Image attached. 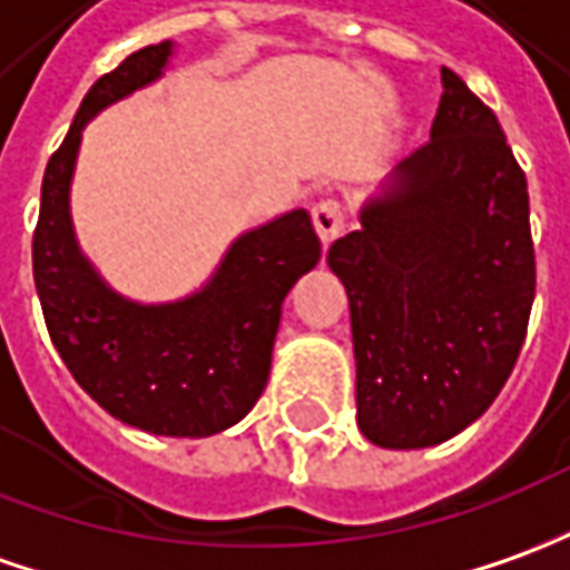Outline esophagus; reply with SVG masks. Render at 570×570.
<instances>
[{
    "label": "esophagus",
    "mask_w": 570,
    "mask_h": 570,
    "mask_svg": "<svg viewBox=\"0 0 570 570\" xmlns=\"http://www.w3.org/2000/svg\"><path fill=\"white\" fill-rule=\"evenodd\" d=\"M312 220H315V230L317 236L324 239V243H331L336 236L343 234V227H346V215H343V203L334 199V196H327V199H317L312 205Z\"/></svg>",
    "instance_id": "34e87169"
}]
</instances>
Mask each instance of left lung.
<instances>
[{"label": "left lung", "instance_id": "left-lung-1", "mask_svg": "<svg viewBox=\"0 0 570 570\" xmlns=\"http://www.w3.org/2000/svg\"><path fill=\"white\" fill-rule=\"evenodd\" d=\"M327 262L350 296L371 443L433 446L493 405L528 336L537 258L528 177L459 73L443 68L431 139Z\"/></svg>", "mask_w": 570, "mask_h": 570}]
</instances>
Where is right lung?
<instances>
[{
  "mask_svg": "<svg viewBox=\"0 0 570 570\" xmlns=\"http://www.w3.org/2000/svg\"><path fill=\"white\" fill-rule=\"evenodd\" d=\"M171 42H153L102 73L42 174L33 284L46 331L73 381L108 415L161 436H212L249 415L271 371L286 293L321 258L312 218L293 212L239 236L215 281L177 305H134L83 262L68 218L80 130L99 108L155 80Z\"/></svg>",
  "mask_w": 570,
  "mask_h": 570,
  "instance_id": "1",
  "label": "right lung"
}]
</instances>
